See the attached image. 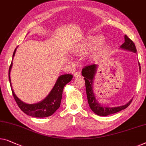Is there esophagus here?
<instances>
[{
    "instance_id": "34e87169",
    "label": "esophagus",
    "mask_w": 146,
    "mask_h": 146,
    "mask_svg": "<svg viewBox=\"0 0 146 146\" xmlns=\"http://www.w3.org/2000/svg\"><path fill=\"white\" fill-rule=\"evenodd\" d=\"M81 76L82 75H81V73H80V72H75L74 74V77L76 78L81 77Z\"/></svg>"
}]
</instances>
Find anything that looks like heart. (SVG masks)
I'll return each mask as SVG.
<instances>
[{
    "label": "heart",
    "instance_id": "b5f03b06",
    "mask_svg": "<svg viewBox=\"0 0 146 146\" xmlns=\"http://www.w3.org/2000/svg\"><path fill=\"white\" fill-rule=\"evenodd\" d=\"M104 41L105 37L101 35H89L86 38L83 43L76 48L75 53L79 56H84L99 46V48L95 50L94 54L96 58L99 57L108 53L111 50V45L109 43H105L101 45Z\"/></svg>",
    "mask_w": 146,
    "mask_h": 146
}]
</instances>
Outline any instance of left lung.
I'll return each mask as SVG.
<instances>
[{
    "mask_svg": "<svg viewBox=\"0 0 146 146\" xmlns=\"http://www.w3.org/2000/svg\"><path fill=\"white\" fill-rule=\"evenodd\" d=\"M120 48L122 49L128 50L134 52H136L137 51L134 42L127 35L124 36V43L120 46ZM139 66H140V63H139ZM97 68H98V65L97 64L88 65V66L84 67L82 71V74L84 77V80H85L86 94H87L88 101L90 109L96 115L102 116V117H105V116L118 113V112L122 111V110L127 108L130 105L131 102H132V99H131L129 102L125 105L115 107H108L103 106L102 105L100 104L97 101L94 92V80L97 72Z\"/></svg>",
    "mask_w": 146,
    "mask_h": 146,
    "instance_id": "8db88e82",
    "label": "left lung"
}]
</instances>
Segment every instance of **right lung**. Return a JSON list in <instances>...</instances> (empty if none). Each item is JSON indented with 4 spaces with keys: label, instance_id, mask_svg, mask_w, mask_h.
<instances>
[{
    "label": "right lung",
    "instance_id": "right-lung-1",
    "mask_svg": "<svg viewBox=\"0 0 146 146\" xmlns=\"http://www.w3.org/2000/svg\"><path fill=\"white\" fill-rule=\"evenodd\" d=\"M16 48L14 50L13 56H12V60H13L14 56L15 55ZM12 66V60L10 66L9 70H8V78H9L12 95H13L14 98L15 99L17 105H18L19 108L26 115L33 117L44 118L52 115L60 107L63 89L66 86V84L71 81L73 76L72 74H63L60 76L58 78L54 87L52 88L50 92L43 100L37 103H34V104H27V103L21 101L14 94V90L12 87L10 75Z\"/></svg>",
    "mask_w": 146,
    "mask_h": 146
}]
</instances>
